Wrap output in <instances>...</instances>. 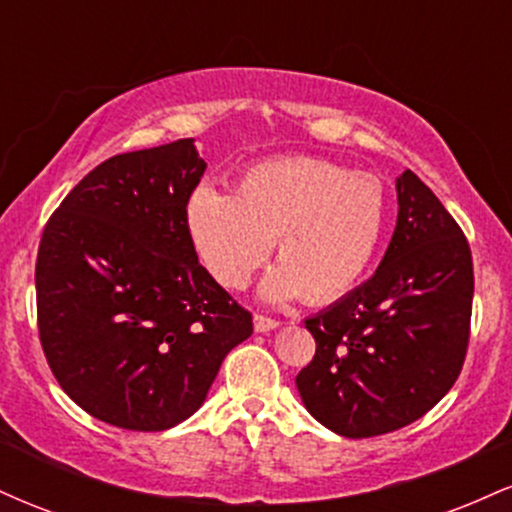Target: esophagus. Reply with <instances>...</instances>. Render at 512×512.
Masks as SVG:
<instances>
[{
  "label": "esophagus",
  "instance_id": "esophagus-1",
  "mask_svg": "<svg viewBox=\"0 0 512 512\" xmlns=\"http://www.w3.org/2000/svg\"><path fill=\"white\" fill-rule=\"evenodd\" d=\"M252 322H255V330L257 332H272V330H276V327L281 325V322L274 320V317H267V315H260V313L252 317Z\"/></svg>",
  "mask_w": 512,
  "mask_h": 512
}]
</instances>
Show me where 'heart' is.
Segmentation results:
<instances>
[{"label": "heart", "mask_w": 512, "mask_h": 512, "mask_svg": "<svg viewBox=\"0 0 512 512\" xmlns=\"http://www.w3.org/2000/svg\"><path fill=\"white\" fill-rule=\"evenodd\" d=\"M383 182L322 158H269L245 168L231 195L197 187L187 199L192 248L226 289H243L267 260V301L330 303L368 272L385 231Z\"/></svg>", "instance_id": "b5f03b06"}]
</instances>
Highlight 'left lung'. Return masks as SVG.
Returning <instances> with one entry per match:
<instances>
[{
	"instance_id": "left-lung-1",
	"label": "left lung",
	"mask_w": 512,
	"mask_h": 512,
	"mask_svg": "<svg viewBox=\"0 0 512 512\" xmlns=\"http://www.w3.org/2000/svg\"><path fill=\"white\" fill-rule=\"evenodd\" d=\"M397 226L366 284L308 317L315 356L296 378L305 409L344 438L409 426L448 395L469 342L474 272L462 228L404 170Z\"/></svg>"
}]
</instances>
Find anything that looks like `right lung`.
Wrapping results in <instances>:
<instances>
[{"instance_id": "obj_1", "label": "right lung", "mask_w": 512, "mask_h": 512, "mask_svg": "<svg viewBox=\"0 0 512 512\" xmlns=\"http://www.w3.org/2000/svg\"><path fill=\"white\" fill-rule=\"evenodd\" d=\"M207 170L195 139L103 161L38 248V330L57 383L127 431H166L207 399L252 315L211 279L185 207Z\"/></svg>"}]
</instances>
